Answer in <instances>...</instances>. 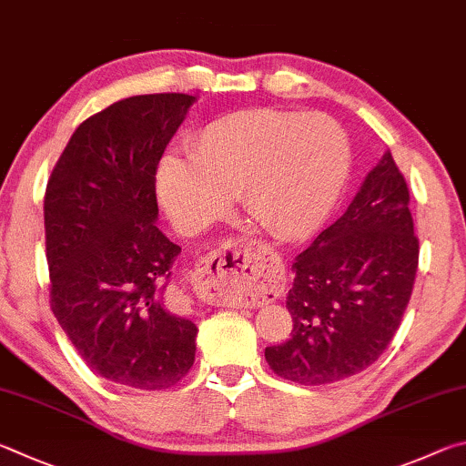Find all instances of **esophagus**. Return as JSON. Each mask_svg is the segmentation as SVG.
<instances>
[{
	"instance_id": "obj_1",
	"label": "esophagus",
	"mask_w": 466,
	"mask_h": 466,
	"mask_svg": "<svg viewBox=\"0 0 466 466\" xmlns=\"http://www.w3.org/2000/svg\"><path fill=\"white\" fill-rule=\"evenodd\" d=\"M274 258L256 243L233 239L204 259L194 276V289L208 300H241L266 290L274 276Z\"/></svg>"
}]
</instances>
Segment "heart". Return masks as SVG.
<instances>
[{"label": "heart", "instance_id": "heart-1", "mask_svg": "<svg viewBox=\"0 0 466 466\" xmlns=\"http://www.w3.org/2000/svg\"><path fill=\"white\" fill-rule=\"evenodd\" d=\"M350 169V143L323 114L254 108L225 114L166 155L157 194L177 231L196 235L231 208L280 241L311 235L338 202Z\"/></svg>", "mask_w": 466, "mask_h": 466}]
</instances>
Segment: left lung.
<instances>
[{
    "label": "left lung",
    "mask_w": 466,
    "mask_h": 466,
    "mask_svg": "<svg viewBox=\"0 0 466 466\" xmlns=\"http://www.w3.org/2000/svg\"><path fill=\"white\" fill-rule=\"evenodd\" d=\"M410 190L385 151L336 223L295 258L290 338L266 348L279 377L328 385L369 369L403 319L418 272Z\"/></svg>",
    "instance_id": "obj_1"
}]
</instances>
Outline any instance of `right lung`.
<instances>
[{
    "label": "right lung",
    "mask_w": 466,
    "mask_h": 466,
    "mask_svg": "<svg viewBox=\"0 0 466 466\" xmlns=\"http://www.w3.org/2000/svg\"><path fill=\"white\" fill-rule=\"evenodd\" d=\"M196 96L147 94L81 122L45 194L51 307L102 379L161 390L194 364L198 328L167 307L179 246L155 225V171Z\"/></svg>",
    "instance_id": "add662e5"
}]
</instances>
